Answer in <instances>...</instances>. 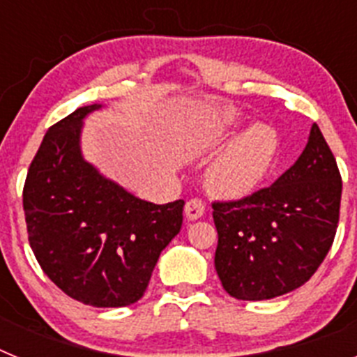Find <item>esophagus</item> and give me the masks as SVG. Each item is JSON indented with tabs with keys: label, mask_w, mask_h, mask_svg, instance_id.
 <instances>
[{
	"label": "esophagus",
	"mask_w": 357,
	"mask_h": 357,
	"mask_svg": "<svg viewBox=\"0 0 357 357\" xmlns=\"http://www.w3.org/2000/svg\"><path fill=\"white\" fill-rule=\"evenodd\" d=\"M204 211H206V204H204L200 198H191V200H189L184 207L185 218H188V220H191V222H193V220H198V218H202Z\"/></svg>",
	"instance_id": "1"
}]
</instances>
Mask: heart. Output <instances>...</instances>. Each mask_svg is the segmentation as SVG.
<instances>
[{
    "label": "heart",
    "instance_id": "obj_1",
    "mask_svg": "<svg viewBox=\"0 0 357 357\" xmlns=\"http://www.w3.org/2000/svg\"><path fill=\"white\" fill-rule=\"evenodd\" d=\"M239 125L234 112L223 110L214 123L218 134H227ZM280 139L275 128L266 123H254L230 141L211 164L207 188L223 198H243L254 193L275 168Z\"/></svg>",
    "mask_w": 357,
    "mask_h": 357
}]
</instances>
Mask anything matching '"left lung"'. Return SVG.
I'll use <instances>...</instances> for the list:
<instances>
[{
	"mask_svg": "<svg viewBox=\"0 0 357 357\" xmlns=\"http://www.w3.org/2000/svg\"><path fill=\"white\" fill-rule=\"evenodd\" d=\"M342 176L320 128L291 168L268 188L234 202H214V266L238 301H268L305 284L336 236Z\"/></svg>",
	"mask_w": 357,
	"mask_h": 357,
	"instance_id": "8db88e82",
	"label": "left lung"
}]
</instances>
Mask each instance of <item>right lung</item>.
Masks as SVG:
<instances>
[{
  "mask_svg": "<svg viewBox=\"0 0 357 357\" xmlns=\"http://www.w3.org/2000/svg\"><path fill=\"white\" fill-rule=\"evenodd\" d=\"M80 107L55 123L23 189L28 241L43 272L66 295L94 307H123L144 295L160 252L181 232L184 200H141L84 159Z\"/></svg>",
  "mask_w": 357,
  "mask_h": 357,
  "instance_id": "right-lung-1",
  "label": "right lung"
}]
</instances>
